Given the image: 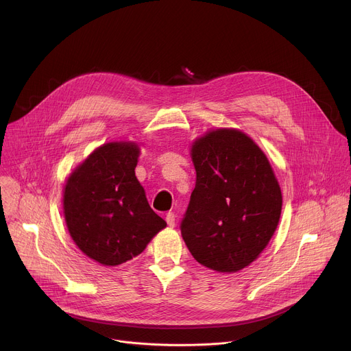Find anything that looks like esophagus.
<instances>
[{"mask_svg": "<svg viewBox=\"0 0 351 351\" xmlns=\"http://www.w3.org/2000/svg\"><path fill=\"white\" fill-rule=\"evenodd\" d=\"M175 214L173 213H168L167 214V217H165V221H167V223L169 225V226H175Z\"/></svg>", "mask_w": 351, "mask_h": 351, "instance_id": "34e87169", "label": "esophagus"}]
</instances>
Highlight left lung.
<instances>
[{"instance_id":"8db88e82","label":"left lung","mask_w":351,"mask_h":351,"mask_svg":"<svg viewBox=\"0 0 351 351\" xmlns=\"http://www.w3.org/2000/svg\"><path fill=\"white\" fill-rule=\"evenodd\" d=\"M195 187L180 222L191 256L218 272L252 264L276 230L282 193L260 147L234 129H218L191 148Z\"/></svg>"}]
</instances>
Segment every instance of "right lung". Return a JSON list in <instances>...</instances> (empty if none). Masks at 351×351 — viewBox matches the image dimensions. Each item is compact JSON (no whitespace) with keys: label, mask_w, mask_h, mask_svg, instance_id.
Returning <instances> with one entry per match:
<instances>
[{"label":"right lung","mask_w":351,"mask_h":351,"mask_svg":"<svg viewBox=\"0 0 351 351\" xmlns=\"http://www.w3.org/2000/svg\"><path fill=\"white\" fill-rule=\"evenodd\" d=\"M134 143H108L69 176L64 214L82 252L103 265H119L138 256L167 222L149 207L134 168Z\"/></svg>","instance_id":"add662e5"}]
</instances>
